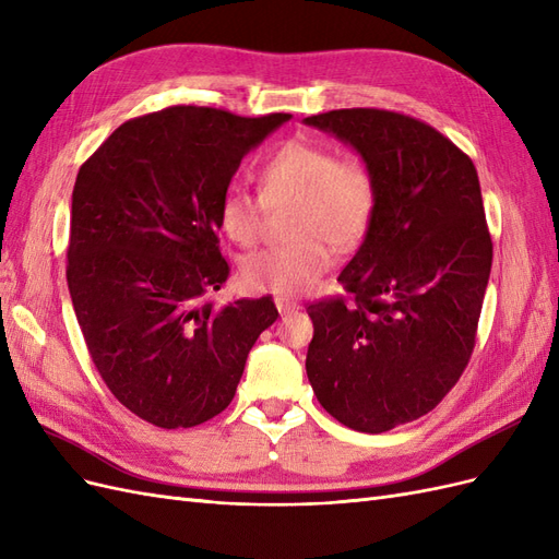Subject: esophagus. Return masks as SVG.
Instances as JSON below:
<instances>
[{
	"instance_id": "34e87169",
	"label": "esophagus",
	"mask_w": 559,
	"mask_h": 559,
	"mask_svg": "<svg viewBox=\"0 0 559 559\" xmlns=\"http://www.w3.org/2000/svg\"><path fill=\"white\" fill-rule=\"evenodd\" d=\"M275 308L280 310V314H286V312H296V310H300L298 302H294V300H284V298H277V300H275Z\"/></svg>"
}]
</instances>
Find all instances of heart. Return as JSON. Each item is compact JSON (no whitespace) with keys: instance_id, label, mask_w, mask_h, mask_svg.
I'll list each match as a JSON object with an SVG mask.
<instances>
[{"instance_id":"1","label":"heart","mask_w":559,"mask_h":559,"mask_svg":"<svg viewBox=\"0 0 559 559\" xmlns=\"http://www.w3.org/2000/svg\"><path fill=\"white\" fill-rule=\"evenodd\" d=\"M376 179L361 158L335 156L326 144L289 140L259 167V198L230 186L218 205V228L240 247L261 238L263 214L292 205V242L251 253L240 265L251 292L300 296L312 292L333 263V247L349 249L376 212Z\"/></svg>"}]
</instances>
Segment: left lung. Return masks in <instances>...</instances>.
Wrapping results in <instances>:
<instances>
[{
	"instance_id": "left-lung-1",
	"label": "left lung",
	"mask_w": 559,
	"mask_h": 559,
	"mask_svg": "<svg viewBox=\"0 0 559 559\" xmlns=\"http://www.w3.org/2000/svg\"><path fill=\"white\" fill-rule=\"evenodd\" d=\"M306 123L357 148L378 195L337 277L352 302L308 306V380L341 425L382 433L433 411L476 347L492 267L480 181L460 146L413 116L333 109Z\"/></svg>"
}]
</instances>
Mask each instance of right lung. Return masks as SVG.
<instances>
[{"label":"right lung","mask_w":559,"mask_h":559,"mask_svg":"<svg viewBox=\"0 0 559 559\" xmlns=\"http://www.w3.org/2000/svg\"><path fill=\"white\" fill-rule=\"evenodd\" d=\"M292 114L167 107L118 126L81 165L67 286L91 359L130 413L189 429L228 408L270 296L216 308L218 205L249 148Z\"/></svg>","instance_id":"obj_1"}]
</instances>
